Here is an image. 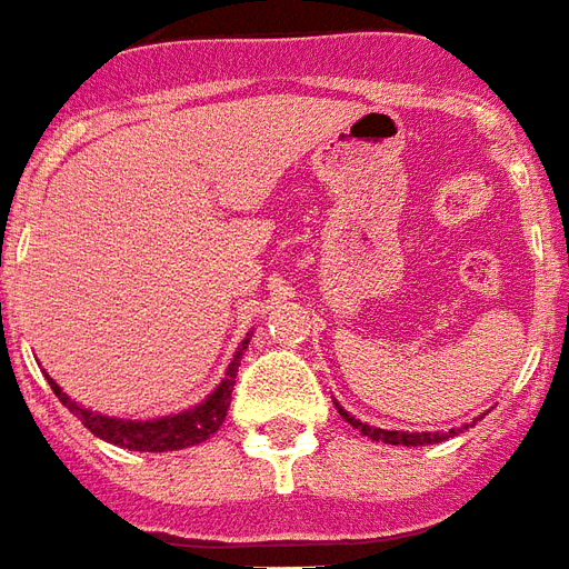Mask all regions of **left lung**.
<instances>
[{
	"instance_id": "8db88e82",
	"label": "left lung",
	"mask_w": 569,
	"mask_h": 569,
	"mask_svg": "<svg viewBox=\"0 0 569 569\" xmlns=\"http://www.w3.org/2000/svg\"><path fill=\"white\" fill-rule=\"evenodd\" d=\"M340 417L352 426V429H358L363 435V438L370 440H381V443H390V447H426V443H440V440L452 438V435H458V429H449V431H388V429H376V426H367V422L356 420L352 413L343 411V408L338 406ZM467 429V426H465Z\"/></svg>"
}]
</instances>
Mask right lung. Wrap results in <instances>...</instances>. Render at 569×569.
I'll return each mask as SVG.
<instances>
[{
    "label": "right lung",
    "instance_id": "obj_1",
    "mask_svg": "<svg viewBox=\"0 0 569 569\" xmlns=\"http://www.w3.org/2000/svg\"><path fill=\"white\" fill-rule=\"evenodd\" d=\"M247 343L249 338L240 343V349L231 358L229 370H226V379L213 388V393H208L206 402H199L197 408H188V411L172 413V417H158V420H120V417H104V413L88 411L79 402H72L49 376L47 379L52 385L54 397L61 399L63 406L70 408V413L79 417L81 426L93 431L99 440H108V443L122 449H134V452H167V449L197 447V443L208 440L213 431L220 429L231 406V390H234V379H238V367Z\"/></svg>",
    "mask_w": 569,
    "mask_h": 569
}]
</instances>
